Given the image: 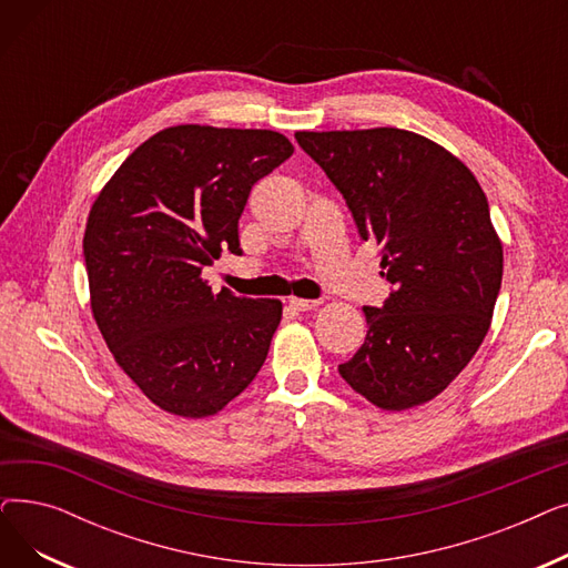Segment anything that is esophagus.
<instances>
[{"label": "esophagus", "instance_id": "1", "mask_svg": "<svg viewBox=\"0 0 568 568\" xmlns=\"http://www.w3.org/2000/svg\"><path fill=\"white\" fill-rule=\"evenodd\" d=\"M290 306H292L294 311H311V308L320 306V300H300V296H292Z\"/></svg>", "mask_w": 568, "mask_h": 568}]
</instances>
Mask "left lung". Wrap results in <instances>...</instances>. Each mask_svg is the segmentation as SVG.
<instances>
[{"label":"left lung","mask_w":568,"mask_h":568,"mask_svg":"<svg viewBox=\"0 0 568 568\" xmlns=\"http://www.w3.org/2000/svg\"><path fill=\"white\" fill-rule=\"evenodd\" d=\"M345 197L364 242L382 246L392 294L366 306L368 334L341 377L382 409L428 403L484 343L501 285V244L476 176L403 129L300 131Z\"/></svg>","instance_id":"1"}]
</instances>
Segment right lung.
Here are the masks:
<instances>
[{"label": "right lung", "instance_id": "add662e5", "mask_svg": "<svg viewBox=\"0 0 568 568\" xmlns=\"http://www.w3.org/2000/svg\"><path fill=\"white\" fill-rule=\"evenodd\" d=\"M276 131L172 126L142 142L89 212L92 311L116 364L165 412L216 414L260 373L283 304L212 292L202 268L242 255L251 189L285 163Z\"/></svg>", "mask_w": 568, "mask_h": 568}]
</instances>
